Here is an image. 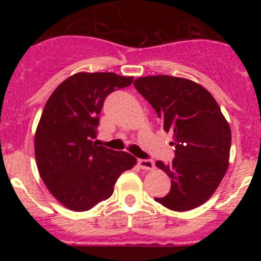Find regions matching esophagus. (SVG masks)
Returning a JSON list of instances; mask_svg holds the SVG:
<instances>
[{
  "instance_id": "34e87169",
  "label": "esophagus",
  "mask_w": 261,
  "mask_h": 261,
  "mask_svg": "<svg viewBox=\"0 0 261 261\" xmlns=\"http://www.w3.org/2000/svg\"><path fill=\"white\" fill-rule=\"evenodd\" d=\"M139 166L143 170H152L154 168L153 161L151 160H139Z\"/></svg>"
}]
</instances>
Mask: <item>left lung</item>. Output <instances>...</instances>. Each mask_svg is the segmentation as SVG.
<instances>
[{"instance_id":"obj_1","label":"left lung","mask_w":261,"mask_h":261,"mask_svg":"<svg viewBox=\"0 0 261 261\" xmlns=\"http://www.w3.org/2000/svg\"><path fill=\"white\" fill-rule=\"evenodd\" d=\"M135 88L151 104L166 133H173L175 158L155 162L172 179L169 193L154 197L173 211H189L205 203L228 168L230 127L207 89L181 77L147 76Z\"/></svg>"}]
</instances>
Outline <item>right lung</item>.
Here are the masks:
<instances>
[{"label":"right lung","mask_w":261,"mask_h":261,"mask_svg":"<svg viewBox=\"0 0 261 261\" xmlns=\"http://www.w3.org/2000/svg\"><path fill=\"white\" fill-rule=\"evenodd\" d=\"M134 77L79 72L47 99L35 131L39 174L53 196L72 211H88L109 199L121 173L136 164L127 152L95 145L104 100Z\"/></svg>","instance_id":"obj_1"}]
</instances>
